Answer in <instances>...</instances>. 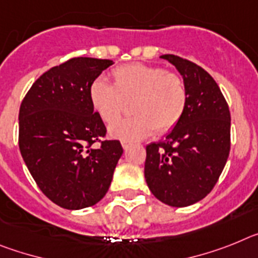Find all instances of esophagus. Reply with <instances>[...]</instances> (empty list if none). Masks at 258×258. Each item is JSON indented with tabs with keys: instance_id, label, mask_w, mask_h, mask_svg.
<instances>
[{
	"instance_id": "esophagus-1",
	"label": "esophagus",
	"mask_w": 258,
	"mask_h": 258,
	"mask_svg": "<svg viewBox=\"0 0 258 258\" xmlns=\"http://www.w3.org/2000/svg\"><path fill=\"white\" fill-rule=\"evenodd\" d=\"M130 143H127V142H122V147H123V149H124V151H127V149H128L130 148Z\"/></svg>"
}]
</instances>
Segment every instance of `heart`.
I'll return each mask as SVG.
<instances>
[{
  "mask_svg": "<svg viewBox=\"0 0 258 258\" xmlns=\"http://www.w3.org/2000/svg\"><path fill=\"white\" fill-rule=\"evenodd\" d=\"M114 83L98 76L89 84L91 106L102 122H115L132 102L128 119L109 128L110 138L134 143L151 136L154 131L166 134L180 122L187 109L188 92L184 80L163 67L130 63L111 71Z\"/></svg>",
  "mask_w": 258,
  "mask_h": 258,
  "instance_id": "obj_1",
  "label": "heart"
}]
</instances>
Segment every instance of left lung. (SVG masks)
Wrapping results in <instances>:
<instances>
[{"label": "left lung", "instance_id": "obj_1", "mask_svg": "<svg viewBox=\"0 0 258 258\" xmlns=\"http://www.w3.org/2000/svg\"><path fill=\"white\" fill-rule=\"evenodd\" d=\"M160 58L182 75L188 102L166 139L147 145L144 175L158 200L183 208L203 200L216 185L230 153L231 116L218 84L203 67L174 54Z\"/></svg>", "mask_w": 258, "mask_h": 258}]
</instances>
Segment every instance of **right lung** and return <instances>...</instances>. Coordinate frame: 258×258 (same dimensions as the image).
Listing matches in <instances>:
<instances>
[{
    "label": "right lung",
    "instance_id": "obj_1",
    "mask_svg": "<svg viewBox=\"0 0 258 258\" xmlns=\"http://www.w3.org/2000/svg\"><path fill=\"white\" fill-rule=\"evenodd\" d=\"M114 62L78 57L51 67L32 84L19 110V149L42 194L61 208L92 207L106 195L118 160V140L93 111L88 89ZM100 141L102 145H91Z\"/></svg>",
    "mask_w": 258,
    "mask_h": 258
}]
</instances>
